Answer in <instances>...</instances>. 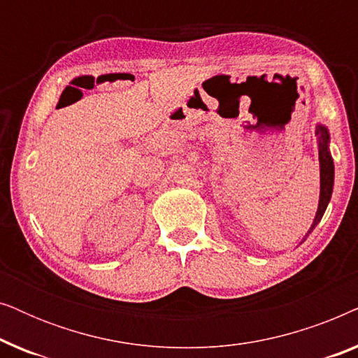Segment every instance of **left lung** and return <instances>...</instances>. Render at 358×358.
<instances>
[{"mask_svg": "<svg viewBox=\"0 0 358 358\" xmlns=\"http://www.w3.org/2000/svg\"><path fill=\"white\" fill-rule=\"evenodd\" d=\"M316 135L320 138V164H321V195H320V207H317V213L313 223L311 229L320 223V220L324 215L327 203L331 200L332 185H334V164H332V158L327 150V141H329V134L322 125L316 127Z\"/></svg>", "mask_w": 358, "mask_h": 358, "instance_id": "left-lung-1", "label": "left lung"}]
</instances>
